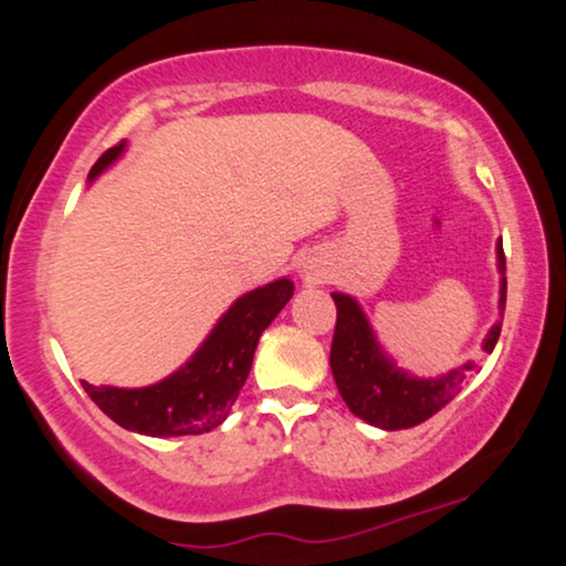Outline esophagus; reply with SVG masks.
Instances as JSON below:
<instances>
[{
  "label": "esophagus",
  "mask_w": 566,
  "mask_h": 566,
  "mask_svg": "<svg viewBox=\"0 0 566 566\" xmlns=\"http://www.w3.org/2000/svg\"><path fill=\"white\" fill-rule=\"evenodd\" d=\"M303 274L308 276V279H314V276H316V274H314V269H311V265H305V271H303Z\"/></svg>",
  "instance_id": "34e87169"
}]
</instances>
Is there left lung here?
<instances>
[{
	"mask_svg": "<svg viewBox=\"0 0 566 566\" xmlns=\"http://www.w3.org/2000/svg\"><path fill=\"white\" fill-rule=\"evenodd\" d=\"M497 269H500V314L505 311V255L503 244H497ZM337 305V322L329 348V367L337 382L343 401L350 412L365 423L382 428V431H401L412 428L437 415L441 407L463 391L476 365H463L460 369L441 375V378H412L394 365L382 354L369 327L365 311L350 295L333 292ZM503 322L492 324L484 337V350L492 354Z\"/></svg>",
	"mask_w": 566,
	"mask_h": 566,
	"instance_id": "left-lung-1",
	"label": "left lung"
}]
</instances>
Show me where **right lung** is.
I'll use <instances>...</instances> for the list:
<instances>
[{
  "instance_id": "1",
  "label": "right lung",
  "mask_w": 566,
  "mask_h": 566,
  "mask_svg": "<svg viewBox=\"0 0 566 566\" xmlns=\"http://www.w3.org/2000/svg\"><path fill=\"white\" fill-rule=\"evenodd\" d=\"M125 140L108 148L95 161L87 178L95 180L119 154ZM295 284L290 279L258 287L239 297L220 316L201 348L170 378L146 388L90 386L82 388L114 423L146 437H197L218 428L231 412L233 401L250 375L252 356L263 329L290 303Z\"/></svg>"
}]
</instances>
